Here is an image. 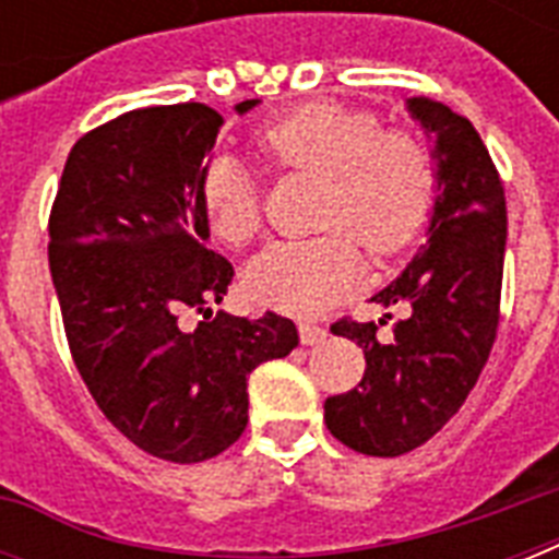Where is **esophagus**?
I'll return each instance as SVG.
<instances>
[{
    "label": "esophagus",
    "instance_id": "1",
    "mask_svg": "<svg viewBox=\"0 0 559 559\" xmlns=\"http://www.w3.org/2000/svg\"><path fill=\"white\" fill-rule=\"evenodd\" d=\"M298 336H301L305 345H316V342H322L324 336H328V331L319 328V324H301V328H298Z\"/></svg>",
    "mask_w": 559,
    "mask_h": 559
}]
</instances>
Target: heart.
<instances>
[{
	"label": "heart",
	"mask_w": 559,
	"mask_h": 559,
	"mask_svg": "<svg viewBox=\"0 0 559 559\" xmlns=\"http://www.w3.org/2000/svg\"><path fill=\"white\" fill-rule=\"evenodd\" d=\"M254 147L284 174L322 179L310 240L266 246L246 270L254 301L296 316H316L348 296L359 278V252L371 258L403 252L424 231L438 193V165L429 144L406 130H382L368 109L305 104L254 130ZM205 226L228 246L261 231V188L237 159L217 153L197 179Z\"/></svg>",
	"instance_id": "obj_1"
}]
</instances>
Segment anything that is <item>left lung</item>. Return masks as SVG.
I'll return each instance as SVG.
<instances>
[{"label": "left lung", "mask_w": 559, "mask_h": 559, "mask_svg": "<svg viewBox=\"0 0 559 559\" xmlns=\"http://www.w3.org/2000/svg\"><path fill=\"white\" fill-rule=\"evenodd\" d=\"M408 109L438 139V197L426 243L371 298L403 305L406 319L394 322L391 342H380L373 322L331 324L366 350V373L357 389L324 400L333 438L380 459L429 441L476 385L499 331L508 237L502 177L476 127L438 100L412 98Z\"/></svg>", "instance_id": "left-lung-1"}]
</instances>
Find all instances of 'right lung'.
<instances>
[{
    "mask_svg": "<svg viewBox=\"0 0 559 559\" xmlns=\"http://www.w3.org/2000/svg\"><path fill=\"white\" fill-rule=\"evenodd\" d=\"M219 127L217 109L197 100L95 127L74 142L48 217L74 366L118 432L174 464L228 450L249 420V373L298 345L293 319L278 313H211L235 278L205 246L197 200ZM186 309L203 316L193 332L178 324Z\"/></svg>",
    "mask_w": 559,
    "mask_h": 559,
    "instance_id": "obj_1",
    "label": "right lung"
}]
</instances>
